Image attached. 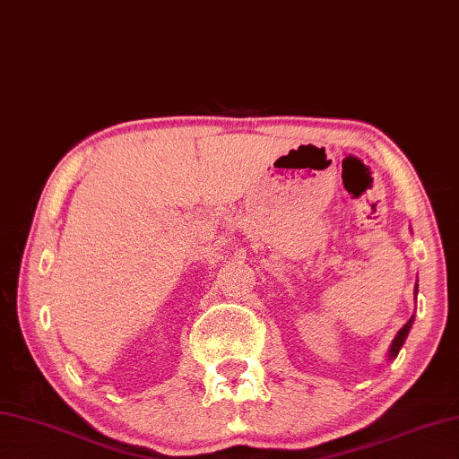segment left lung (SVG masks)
<instances>
[{"label":"left lung","instance_id":"1","mask_svg":"<svg viewBox=\"0 0 459 459\" xmlns=\"http://www.w3.org/2000/svg\"><path fill=\"white\" fill-rule=\"evenodd\" d=\"M414 294H417V290H414ZM412 318H414V316H411V321L406 323V325L403 326V329L398 331V334L394 337V341H392V345H390V359H394L396 355H398V351H400V347H403L404 339H406V334H409L411 326H412Z\"/></svg>","mask_w":459,"mask_h":459}]
</instances>
